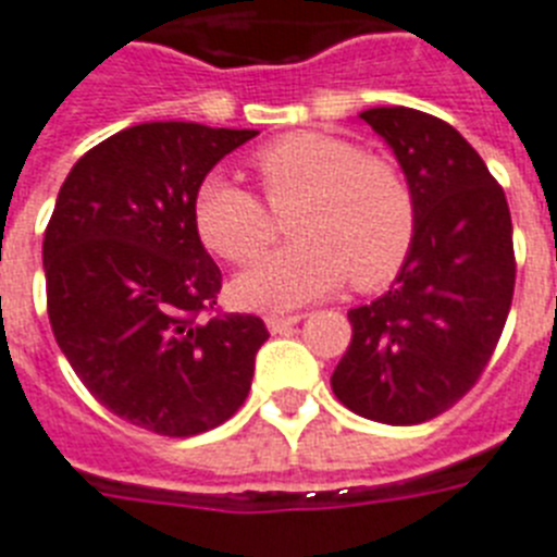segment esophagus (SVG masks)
I'll list each match as a JSON object with an SVG mask.
<instances>
[{
  "mask_svg": "<svg viewBox=\"0 0 557 557\" xmlns=\"http://www.w3.org/2000/svg\"><path fill=\"white\" fill-rule=\"evenodd\" d=\"M302 320V314H269L265 317V325H269L271 334H286L292 325Z\"/></svg>",
  "mask_w": 557,
  "mask_h": 557,
  "instance_id": "esophagus-1",
  "label": "esophagus"
}]
</instances>
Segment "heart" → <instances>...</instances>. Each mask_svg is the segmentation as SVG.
Listing matches in <instances>:
<instances>
[{
    "mask_svg": "<svg viewBox=\"0 0 557 557\" xmlns=\"http://www.w3.org/2000/svg\"><path fill=\"white\" fill-rule=\"evenodd\" d=\"M271 210L255 191L209 175L191 214L200 240L232 263H255L292 213L297 240L237 280V297L255 308L314 300L350 277L373 292L396 277L416 237V198L405 172L385 156L325 133H292L251 158Z\"/></svg>",
    "mask_w": 557,
    "mask_h": 557,
    "instance_id": "heart-1",
    "label": "heart"
}]
</instances>
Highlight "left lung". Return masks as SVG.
I'll use <instances>...</instances> for the list:
<instances>
[{
  "label": "left lung",
  "instance_id": "8db88e82",
  "mask_svg": "<svg viewBox=\"0 0 557 557\" xmlns=\"http://www.w3.org/2000/svg\"><path fill=\"white\" fill-rule=\"evenodd\" d=\"M391 144L416 198V237L394 286L350 308L354 336L331 387L354 413L419 424L487 368L516 288L504 189L447 121L410 107L359 115Z\"/></svg>",
  "mask_w": 557,
  "mask_h": 557
}]
</instances>
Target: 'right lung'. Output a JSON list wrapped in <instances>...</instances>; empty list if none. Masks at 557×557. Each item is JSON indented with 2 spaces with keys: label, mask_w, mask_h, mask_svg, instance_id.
<instances>
[{
  "label": "right lung",
  "mask_w": 557,
  "mask_h": 557,
  "mask_svg": "<svg viewBox=\"0 0 557 557\" xmlns=\"http://www.w3.org/2000/svg\"><path fill=\"white\" fill-rule=\"evenodd\" d=\"M255 129L152 121L84 152L45 228L53 336L110 413L158 436L207 433L249 396L269 339L255 314L218 311L221 269L191 200Z\"/></svg>",
  "instance_id": "add662e5"
}]
</instances>
